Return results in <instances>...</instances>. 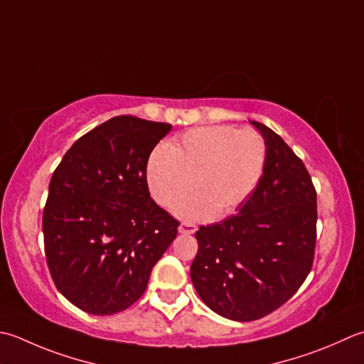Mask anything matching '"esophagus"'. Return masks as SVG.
<instances>
[{"label": "esophagus", "mask_w": 364, "mask_h": 364, "mask_svg": "<svg viewBox=\"0 0 364 364\" xmlns=\"http://www.w3.org/2000/svg\"><path fill=\"white\" fill-rule=\"evenodd\" d=\"M196 230H197L196 224H191V223H183L180 227H178V232L183 235H192L196 233Z\"/></svg>", "instance_id": "esophagus-1"}]
</instances>
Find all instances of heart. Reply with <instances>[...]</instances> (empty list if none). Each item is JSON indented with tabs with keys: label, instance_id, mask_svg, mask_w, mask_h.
I'll return each instance as SVG.
<instances>
[{
	"label": "heart",
	"instance_id": "b5f03b06",
	"mask_svg": "<svg viewBox=\"0 0 364 364\" xmlns=\"http://www.w3.org/2000/svg\"><path fill=\"white\" fill-rule=\"evenodd\" d=\"M267 145L259 132L233 126H203L170 146H158L146 164L149 194L183 219L225 216L252 194L263 175Z\"/></svg>",
	"mask_w": 364,
	"mask_h": 364
}]
</instances>
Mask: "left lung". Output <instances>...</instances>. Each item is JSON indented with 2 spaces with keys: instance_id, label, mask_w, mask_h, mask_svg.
<instances>
[{
  "instance_id": "obj_1",
  "label": "left lung",
  "mask_w": 364,
  "mask_h": 364,
  "mask_svg": "<svg viewBox=\"0 0 364 364\" xmlns=\"http://www.w3.org/2000/svg\"><path fill=\"white\" fill-rule=\"evenodd\" d=\"M263 175L237 215L196 232L191 279L211 311L235 322L268 316L296 294L314 260L317 194L303 161L274 131Z\"/></svg>"
}]
</instances>
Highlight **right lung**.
Listing matches in <instances>:
<instances>
[{"mask_svg": "<svg viewBox=\"0 0 364 364\" xmlns=\"http://www.w3.org/2000/svg\"><path fill=\"white\" fill-rule=\"evenodd\" d=\"M172 124L115 117L82 135L53 172L42 216L56 289L92 316L144 295L176 238V219L149 197L146 164Z\"/></svg>", "mask_w": 364, "mask_h": 364, "instance_id": "right-lung-1", "label": "right lung"}]
</instances>
